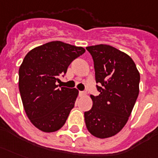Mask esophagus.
Listing matches in <instances>:
<instances>
[{
	"mask_svg": "<svg viewBox=\"0 0 158 158\" xmlns=\"http://www.w3.org/2000/svg\"><path fill=\"white\" fill-rule=\"evenodd\" d=\"M85 94H86V93H85V92H84V91H79V96L80 97L85 96Z\"/></svg>",
	"mask_w": 158,
	"mask_h": 158,
	"instance_id": "34e87169",
	"label": "esophagus"
}]
</instances>
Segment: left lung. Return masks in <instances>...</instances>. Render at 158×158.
<instances>
[{"instance_id":"obj_1","label":"left lung","mask_w":158,"mask_h":158,"mask_svg":"<svg viewBox=\"0 0 158 158\" xmlns=\"http://www.w3.org/2000/svg\"><path fill=\"white\" fill-rule=\"evenodd\" d=\"M94 60L100 94L90 95L92 108L85 112L90 134L104 139L120 132L131 114L139 94L140 73L129 55L114 47L100 44L86 48Z\"/></svg>"}]
</instances>
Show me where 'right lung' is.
<instances>
[{
    "mask_svg": "<svg viewBox=\"0 0 158 158\" xmlns=\"http://www.w3.org/2000/svg\"><path fill=\"white\" fill-rule=\"evenodd\" d=\"M85 52L60 41L31 49L19 68V91L31 124L43 132L62 128L79 94L77 89L58 88V76L65 74L73 59Z\"/></svg>",
    "mask_w": 158,
    "mask_h": 158,
    "instance_id": "add662e5",
    "label": "right lung"
}]
</instances>
